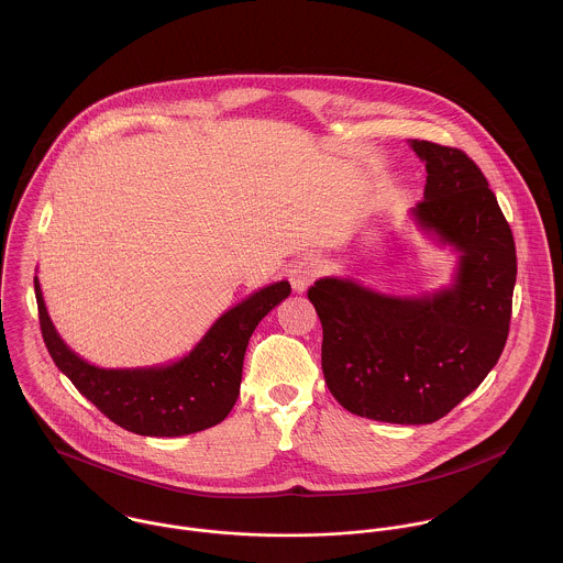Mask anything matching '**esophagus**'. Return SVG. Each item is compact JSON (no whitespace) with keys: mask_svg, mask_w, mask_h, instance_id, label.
<instances>
[{"mask_svg":"<svg viewBox=\"0 0 563 563\" xmlns=\"http://www.w3.org/2000/svg\"><path fill=\"white\" fill-rule=\"evenodd\" d=\"M321 269H323V263L317 257H302V260L296 261L289 269V280H291L294 291L303 294L317 280Z\"/></svg>","mask_w":563,"mask_h":563,"instance_id":"34e87169","label":"esophagus"}]
</instances>
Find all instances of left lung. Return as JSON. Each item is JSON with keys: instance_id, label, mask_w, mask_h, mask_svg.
<instances>
[{"instance_id": "obj_1", "label": "left lung", "mask_w": 563, "mask_h": 563, "mask_svg": "<svg viewBox=\"0 0 563 563\" xmlns=\"http://www.w3.org/2000/svg\"><path fill=\"white\" fill-rule=\"evenodd\" d=\"M427 167L411 224L456 255L448 285L386 294L351 276L308 289L321 328V368L346 411L389 424H431L497 364L510 330L517 249L476 163L454 147L409 139Z\"/></svg>"}]
</instances>
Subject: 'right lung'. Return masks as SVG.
<instances>
[{
    "mask_svg": "<svg viewBox=\"0 0 563 563\" xmlns=\"http://www.w3.org/2000/svg\"><path fill=\"white\" fill-rule=\"evenodd\" d=\"M44 345L55 366L111 422L143 437H181L222 422L233 409L249 341L261 319L289 298L291 285H265L224 310L201 341L174 362L134 368L89 364L66 345L44 303L34 276Z\"/></svg>",
    "mask_w": 563,
    "mask_h": 563,
    "instance_id": "1",
    "label": "right lung"
}]
</instances>
